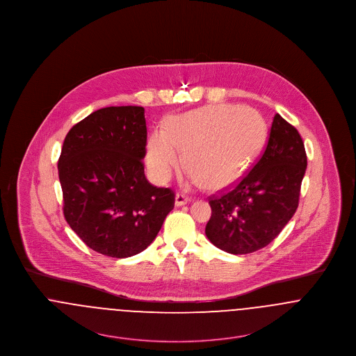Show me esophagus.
I'll list each match as a JSON object with an SVG mask.
<instances>
[{"label": "esophagus", "mask_w": 356, "mask_h": 356, "mask_svg": "<svg viewBox=\"0 0 356 356\" xmlns=\"http://www.w3.org/2000/svg\"><path fill=\"white\" fill-rule=\"evenodd\" d=\"M191 201V198L184 193H178L175 195V205L177 207H182L185 204H188Z\"/></svg>", "instance_id": "esophagus-1"}]
</instances>
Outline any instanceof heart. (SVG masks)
I'll return each mask as SVG.
<instances>
[{"label":"heart","mask_w":356,"mask_h":356,"mask_svg":"<svg viewBox=\"0 0 356 356\" xmlns=\"http://www.w3.org/2000/svg\"><path fill=\"white\" fill-rule=\"evenodd\" d=\"M268 137L264 117L249 106L207 104L155 129L147 143V162L156 179L165 181L181 167L188 168L211 191L238 182L257 159Z\"/></svg>","instance_id":"1"}]
</instances>
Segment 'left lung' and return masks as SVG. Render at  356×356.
Segmentation results:
<instances>
[{"label": "left lung", "mask_w": 356, "mask_h": 356, "mask_svg": "<svg viewBox=\"0 0 356 356\" xmlns=\"http://www.w3.org/2000/svg\"><path fill=\"white\" fill-rule=\"evenodd\" d=\"M306 167L299 131L276 114L252 171L232 191L209 198L208 239L231 254H249L269 245L298 208Z\"/></svg>", "instance_id": "left-lung-1"}]
</instances>
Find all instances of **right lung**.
<instances>
[{
  "label": "right lung",
  "instance_id": "1",
  "mask_svg": "<svg viewBox=\"0 0 356 356\" xmlns=\"http://www.w3.org/2000/svg\"><path fill=\"white\" fill-rule=\"evenodd\" d=\"M144 107L94 111L66 134L58 159L64 216L97 253L127 259L145 250L174 208V192L144 174Z\"/></svg>",
  "mask_w": 356,
  "mask_h": 356
}]
</instances>
